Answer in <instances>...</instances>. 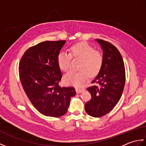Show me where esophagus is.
I'll use <instances>...</instances> for the list:
<instances>
[{
  "label": "esophagus",
  "instance_id": "obj_1",
  "mask_svg": "<svg viewBox=\"0 0 146 146\" xmlns=\"http://www.w3.org/2000/svg\"><path fill=\"white\" fill-rule=\"evenodd\" d=\"M83 89H81V88H76V92L77 94H80V93H81L82 92H83Z\"/></svg>",
  "mask_w": 146,
  "mask_h": 146
}]
</instances>
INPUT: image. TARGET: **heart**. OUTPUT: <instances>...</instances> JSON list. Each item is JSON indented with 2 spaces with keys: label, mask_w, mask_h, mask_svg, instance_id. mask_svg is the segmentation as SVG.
Masks as SVG:
<instances>
[{
  "label": "heart",
  "mask_w": 146,
  "mask_h": 146,
  "mask_svg": "<svg viewBox=\"0 0 146 146\" xmlns=\"http://www.w3.org/2000/svg\"><path fill=\"white\" fill-rule=\"evenodd\" d=\"M71 58L80 59L78 71H71L64 76V82L67 85L81 86L88 78L89 75L94 76L100 71L104 62L103 53L95 50L86 42L78 43L71 46L70 53L65 51L59 52L57 62L59 68L63 71L70 69Z\"/></svg>",
  "instance_id": "obj_1"
}]
</instances>
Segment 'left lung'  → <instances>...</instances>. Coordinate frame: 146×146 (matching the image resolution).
I'll return each instance as SVG.
<instances>
[{
	"label": "left lung",
	"instance_id": "1",
	"mask_svg": "<svg viewBox=\"0 0 146 146\" xmlns=\"http://www.w3.org/2000/svg\"><path fill=\"white\" fill-rule=\"evenodd\" d=\"M103 51L104 62L102 68L87 88L92 98L85 105L89 115L100 117L106 115L120 100L124 88L125 71L122 56L115 46L102 39H96Z\"/></svg>",
	"mask_w": 146,
	"mask_h": 146
}]
</instances>
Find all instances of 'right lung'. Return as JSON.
<instances>
[{
	"label": "right lung",
	"instance_id": "add662e5",
	"mask_svg": "<svg viewBox=\"0 0 146 146\" xmlns=\"http://www.w3.org/2000/svg\"><path fill=\"white\" fill-rule=\"evenodd\" d=\"M65 42H40L27 49L19 63V73L24 90L33 106L46 116H63L71 98L76 95L72 86L59 85L62 74L57 56Z\"/></svg>",
	"mask_w": 146,
	"mask_h": 146
}]
</instances>
